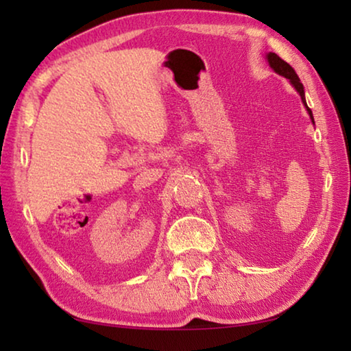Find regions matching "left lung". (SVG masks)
Listing matches in <instances>:
<instances>
[{"mask_svg":"<svg viewBox=\"0 0 351 351\" xmlns=\"http://www.w3.org/2000/svg\"><path fill=\"white\" fill-rule=\"evenodd\" d=\"M266 60H268V63H269V66L274 69V73H277L278 75H282V77H285V79H288L289 82H291V85H293L294 88H295V91L299 93V96H300V99H302V102H304V105H305V108H306V111H308V114H310V117H311V122L314 123V119H313V112H311V110L308 108V105H306V100H305V91H304V85H302L300 83V79H299V75L295 74V71L289 66V64L285 62V60H282L280 57H278L276 52H268V54H266Z\"/></svg>","mask_w":351,"mask_h":351,"instance_id":"obj_1","label":"left lung"}]
</instances>
